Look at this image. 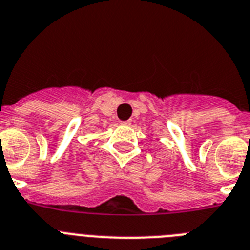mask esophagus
<instances>
[{"instance_id": "1", "label": "esophagus", "mask_w": 250, "mask_h": 250, "mask_svg": "<svg viewBox=\"0 0 250 250\" xmlns=\"http://www.w3.org/2000/svg\"><path fill=\"white\" fill-rule=\"evenodd\" d=\"M122 125H129V121H123V122H121Z\"/></svg>"}]
</instances>
